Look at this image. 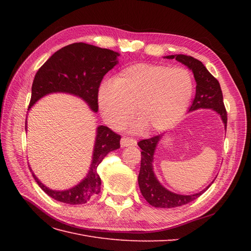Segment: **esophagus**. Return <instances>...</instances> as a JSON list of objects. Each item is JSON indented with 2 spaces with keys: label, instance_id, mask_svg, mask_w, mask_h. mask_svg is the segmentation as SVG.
<instances>
[{
  "label": "esophagus",
  "instance_id": "1",
  "mask_svg": "<svg viewBox=\"0 0 251 251\" xmlns=\"http://www.w3.org/2000/svg\"><path fill=\"white\" fill-rule=\"evenodd\" d=\"M120 144L123 148L127 147V146H136V144H137V141H136L132 137H126V136H124V137L120 140Z\"/></svg>",
  "mask_w": 251,
  "mask_h": 251
}]
</instances>
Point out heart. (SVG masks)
Segmentation results:
<instances>
[{
  "label": "heart",
  "mask_w": 251,
  "mask_h": 251,
  "mask_svg": "<svg viewBox=\"0 0 251 251\" xmlns=\"http://www.w3.org/2000/svg\"><path fill=\"white\" fill-rule=\"evenodd\" d=\"M194 92L192 75L183 68L135 64L120 71L98 91L102 116L114 127L124 126L136 112L148 132L169 128L183 115Z\"/></svg>",
  "instance_id": "1"
}]
</instances>
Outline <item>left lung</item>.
Wrapping results in <instances>:
<instances>
[{
	"label": "left lung",
	"instance_id": "obj_1",
	"mask_svg": "<svg viewBox=\"0 0 251 251\" xmlns=\"http://www.w3.org/2000/svg\"><path fill=\"white\" fill-rule=\"evenodd\" d=\"M166 58H176L178 62L184 64L194 73L197 82L196 95L193 104L189 108V112L198 109H212L220 114L225 127L227 126V112L223 102V94L220 83L216 77L212 76L205 66L197 58L189 55L177 54L169 55ZM160 140V135L154 136L149 139H142L138 142L141 151V164L138 176V184L140 192L149 204L151 206L160 208L178 207L196 200L207 188L202 192L183 196L172 193L164 188L156 179L153 172V156L158 141Z\"/></svg>",
	"mask_w": 251,
	"mask_h": 251
}]
</instances>
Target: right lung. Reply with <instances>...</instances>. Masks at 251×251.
<instances>
[{"instance_id":"obj_1","label":"right lung","mask_w":251,"mask_h":251,"mask_svg":"<svg viewBox=\"0 0 251 251\" xmlns=\"http://www.w3.org/2000/svg\"><path fill=\"white\" fill-rule=\"evenodd\" d=\"M120 54L86 43H74L59 49L36 72L29 108L43 96L65 92L81 97L94 112L98 111V89L103 76L115 66ZM27 128V124H25ZM120 135L104 126L97 127L92 164L88 176L68 191H52L35 179L36 183L51 198L67 204H83L100 193L101 180L98 165L110 151L120 148Z\"/></svg>"}]
</instances>
